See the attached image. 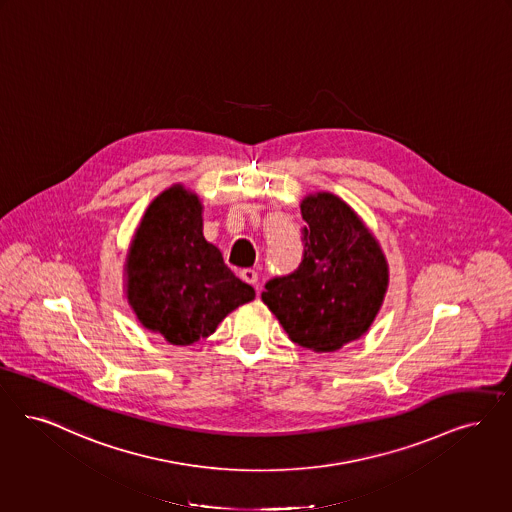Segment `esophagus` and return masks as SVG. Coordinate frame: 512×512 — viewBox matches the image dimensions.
Instances as JSON below:
<instances>
[{"instance_id":"34e87169","label":"esophagus","mask_w":512,"mask_h":512,"mask_svg":"<svg viewBox=\"0 0 512 512\" xmlns=\"http://www.w3.org/2000/svg\"><path fill=\"white\" fill-rule=\"evenodd\" d=\"M240 276H242L244 282L251 284V286L257 287V284H259V274H257L253 268H244V270L240 272Z\"/></svg>"}]
</instances>
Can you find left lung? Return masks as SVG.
<instances>
[{"instance_id":"8db88e82","label":"left lung","mask_w":512,"mask_h":512,"mask_svg":"<svg viewBox=\"0 0 512 512\" xmlns=\"http://www.w3.org/2000/svg\"><path fill=\"white\" fill-rule=\"evenodd\" d=\"M303 257L274 276L263 303L289 339L314 352H333L362 337L389 286V266L377 240L341 198L322 192L301 204Z\"/></svg>"}]
</instances>
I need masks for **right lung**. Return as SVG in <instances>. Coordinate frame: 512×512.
I'll return each instance as SVG.
<instances>
[{"label":"right lung","mask_w":512,"mask_h":512,"mask_svg":"<svg viewBox=\"0 0 512 512\" xmlns=\"http://www.w3.org/2000/svg\"><path fill=\"white\" fill-rule=\"evenodd\" d=\"M200 200L173 186L144 213L127 257V299L144 328L171 345L211 335L228 312L255 299L207 244Z\"/></svg>","instance_id":"right-lung-1"}]
</instances>
